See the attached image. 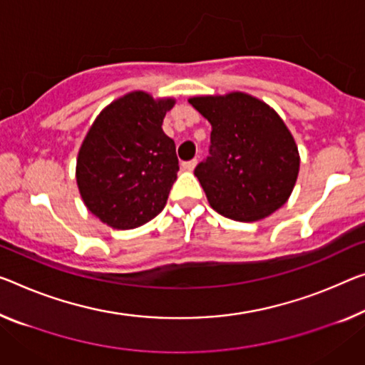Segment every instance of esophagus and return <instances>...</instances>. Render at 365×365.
Returning a JSON list of instances; mask_svg holds the SVG:
<instances>
[{
  "label": "esophagus",
  "mask_w": 365,
  "mask_h": 365,
  "mask_svg": "<svg viewBox=\"0 0 365 365\" xmlns=\"http://www.w3.org/2000/svg\"><path fill=\"white\" fill-rule=\"evenodd\" d=\"M195 165H197V160H189V161H182V170H186V171H192L194 168H195Z\"/></svg>",
  "instance_id": "esophagus-1"
}]
</instances>
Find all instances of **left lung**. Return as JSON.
Returning <instances> with one entry per match:
<instances>
[{"label":"left lung","mask_w":365,"mask_h":365,"mask_svg":"<svg viewBox=\"0 0 365 365\" xmlns=\"http://www.w3.org/2000/svg\"><path fill=\"white\" fill-rule=\"evenodd\" d=\"M210 122L209 156L195 166L212 209L238 222L261 220L287 202L299 150L282 119L245 93L189 99Z\"/></svg>","instance_id":"8db88e82"}]
</instances>
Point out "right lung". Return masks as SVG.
<instances>
[{"mask_svg":"<svg viewBox=\"0 0 365 365\" xmlns=\"http://www.w3.org/2000/svg\"><path fill=\"white\" fill-rule=\"evenodd\" d=\"M173 104L130 93L89 128L78 153L76 182L89 212L109 227L137 228L165 209L179 171L175 140L161 128Z\"/></svg>","mask_w":365,"mask_h":365,"instance_id":"add662e5","label":"right lung"}]
</instances>
